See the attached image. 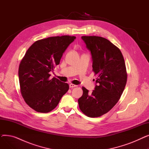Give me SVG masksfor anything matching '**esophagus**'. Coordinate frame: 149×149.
<instances>
[{
    "instance_id": "esophagus-1",
    "label": "esophagus",
    "mask_w": 149,
    "mask_h": 149,
    "mask_svg": "<svg viewBox=\"0 0 149 149\" xmlns=\"http://www.w3.org/2000/svg\"><path fill=\"white\" fill-rule=\"evenodd\" d=\"M77 85H75V84H72V83H70V84H69V87L71 88H75V87H77Z\"/></svg>"
}]
</instances>
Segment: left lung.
Segmentation results:
<instances>
[{"instance_id": "obj_1", "label": "left lung", "mask_w": 149, "mask_h": 149, "mask_svg": "<svg viewBox=\"0 0 149 149\" xmlns=\"http://www.w3.org/2000/svg\"><path fill=\"white\" fill-rule=\"evenodd\" d=\"M81 38L91 52L97 84L92 93L82 87L78 101L84 114L95 118L107 113L120 100L127 82L126 68L121 51L107 39L95 36Z\"/></svg>"}]
</instances>
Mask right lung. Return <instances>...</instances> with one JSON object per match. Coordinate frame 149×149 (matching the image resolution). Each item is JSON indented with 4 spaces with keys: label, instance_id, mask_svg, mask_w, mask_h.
<instances>
[{
    "label": "right lung",
    "instance_id": "add662e5",
    "mask_svg": "<svg viewBox=\"0 0 149 149\" xmlns=\"http://www.w3.org/2000/svg\"><path fill=\"white\" fill-rule=\"evenodd\" d=\"M75 36L50 37L35 42L25 53L19 68L21 94L26 103L34 111L48 113L56 107L69 84L49 72L59 65L60 59Z\"/></svg>",
    "mask_w": 149,
    "mask_h": 149
}]
</instances>
